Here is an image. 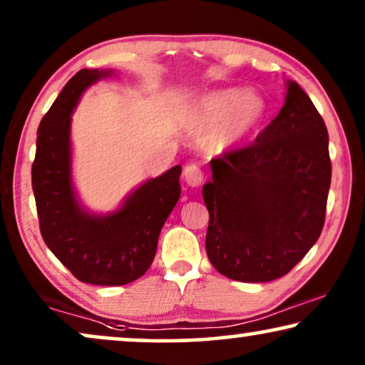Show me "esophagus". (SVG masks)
Segmentation results:
<instances>
[{"mask_svg":"<svg viewBox=\"0 0 365 365\" xmlns=\"http://www.w3.org/2000/svg\"><path fill=\"white\" fill-rule=\"evenodd\" d=\"M182 176L189 187L201 186V182L204 181V173L201 171V168H199L197 164H187V166L184 168Z\"/></svg>","mask_w":365,"mask_h":365,"instance_id":"esophagus-1","label":"esophagus"}]
</instances>
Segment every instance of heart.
<instances>
[{
	"label": "heart",
	"instance_id": "b5f03b06",
	"mask_svg": "<svg viewBox=\"0 0 365 365\" xmlns=\"http://www.w3.org/2000/svg\"><path fill=\"white\" fill-rule=\"evenodd\" d=\"M261 94L242 88L216 89L204 94L189 108L186 126L194 134L211 133L209 148L227 149L242 141L266 114Z\"/></svg>",
	"mask_w": 365,
	"mask_h": 365
}]
</instances>
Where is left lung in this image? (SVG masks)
Listing matches in <instances>:
<instances>
[{
    "label": "left lung",
    "mask_w": 365,
    "mask_h": 365,
    "mask_svg": "<svg viewBox=\"0 0 365 365\" xmlns=\"http://www.w3.org/2000/svg\"><path fill=\"white\" fill-rule=\"evenodd\" d=\"M284 106L251 146L212 159L202 186L206 252L222 276L269 282L321 236L331 187L329 134L311 98L286 81Z\"/></svg>",
    "instance_id": "obj_1"
}]
</instances>
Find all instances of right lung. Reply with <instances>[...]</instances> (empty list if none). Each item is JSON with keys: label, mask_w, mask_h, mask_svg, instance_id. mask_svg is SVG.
Instances as JSON below:
<instances>
[{"label": "right lung", "mask_w": 365, "mask_h": 365, "mask_svg": "<svg viewBox=\"0 0 365 365\" xmlns=\"http://www.w3.org/2000/svg\"><path fill=\"white\" fill-rule=\"evenodd\" d=\"M114 69H81L38 128L31 179L39 229L51 252L81 282L123 286L148 271L159 232L181 196V166L148 179L111 212L84 206L73 182L71 116L83 93Z\"/></svg>", "instance_id": "add662e5"}]
</instances>
